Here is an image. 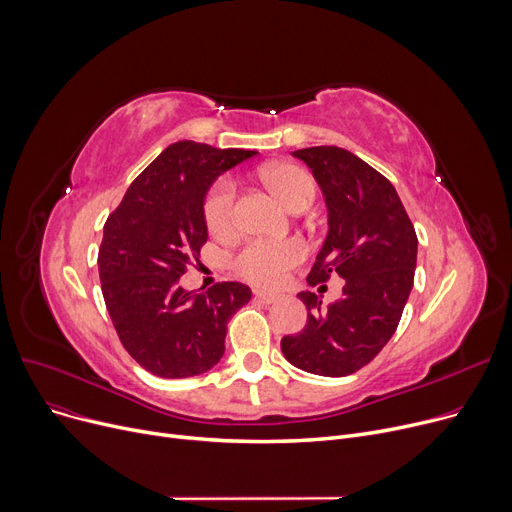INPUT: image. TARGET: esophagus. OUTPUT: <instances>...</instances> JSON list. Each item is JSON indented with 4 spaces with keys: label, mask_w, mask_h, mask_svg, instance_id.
Here are the masks:
<instances>
[{
    "label": "esophagus",
    "mask_w": 512,
    "mask_h": 512,
    "mask_svg": "<svg viewBox=\"0 0 512 512\" xmlns=\"http://www.w3.org/2000/svg\"><path fill=\"white\" fill-rule=\"evenodd\" d=\"M254 295L260 299V302H264V304H275L277 299L281 297V295H277V293H270V291H264V289H254Z\"/></svg>",
    "instance_id": "esophagus-1"
}]
</instances>
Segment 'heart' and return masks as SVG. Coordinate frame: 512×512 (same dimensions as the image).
<instances>
[{"mask_svg":"<svg viewBox=\"0 0 512 512\" xmlns=\"http://www.w3.org/2000/svg\"><path fill=\"white\" fill-rule=\"evenodd\" d=\"M264 179L268 188L291 210L310 206L314 200V179L302 167L289 163L270 165L264 169ZM202 215L210 233L227 237L235 231V182L231 177H219L210 186L202 202ZM306 254L308 248L302 239H283V242L250 239L235 252L231 264L242 279L262 287H275Z\"/></svg>","mask_w":512,"mask_h":512,"instance_id":"heart-1","label":"heart"}]
</instances>
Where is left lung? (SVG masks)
<instances>
[{
    "instance_id": "obj_1",
    "label": "left lung",
    "mask_w": 512,
    "mask_h": 512,
    "mask_svg": "<svg viewBox=\"0 0 512 512\" xmlns=\"http://www.w3.org/2000/svg\"><path fill=\"white\" fill-rule=\"evenodd\" d=\"M314 173L328 208V235L308 275L322 285L345 279L339 302L322 306L302 291L308 324L283 337L281 351L295 368L318 376H349L370 364L395 335L409 299L417 235L388 179L339 146L295 150Z\"/></svg>"
}]
</instances>
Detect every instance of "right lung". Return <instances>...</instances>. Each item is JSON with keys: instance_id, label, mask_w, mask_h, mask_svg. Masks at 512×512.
Returning a JSON list of instances; mask_svg holds the SVG:
<instances>
[{"instance_id": "1", "label": "right lung", "mask_w": 512, "mask_h": 512, "mask_svg": "<svg viewBox=\"0 0 512 512\" xmlns=\"http://www.w3.org/2000/svg\"><path fill=\"white\" fill-rule=\"evenodd\" d=\"M256 150L169 144L107 217L99 248L105 306L124 349L159 378L208 372L225 353L229 318L250 302L244 283L179 287L206 244L202 202L215 179Z\"/></svg>"}]
</instances>
